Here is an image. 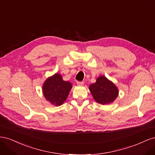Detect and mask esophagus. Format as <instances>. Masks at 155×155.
<instances>
[{
  "label": "esophagus",
  "instance_id": "34e87169",
  "mask_svg": "<svg viewBox=\"0 0 155 155\" xmlns=\"http://www.w3.org/2000/svg\"><path fill=\"white\" fill-rule=\"evenodd\" d=\"M77 84L78 85H84V82L83 81H77Z\"/></svg>",
  "mask_w": 155,
  "mask_h": 155
}]
</instances>
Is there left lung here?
I'll use <instances>...</instances> for the list:
<instances>
[{
	"mask_svg": "<svg viewBox=\"0 0 155 155\" xmlns=\"http://www.w3.org/2000/svg\"><path fill=\"white\" fill-rule=\"evenodd\" d=\"M89 89L94 99L102 105L113 102L118 95V88L105 76L98 78L96 83L90 85Z\"/></svg>",
	"mask_w": 155,
	"mask_h": 155,
	"instance_id": "left-lung-1",
	"label": "left lung"
}]
</instances>
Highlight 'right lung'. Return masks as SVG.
<instances>
[{"label": "right lung", "instance_id": "right-lung-1", "mask_svg": "<svg viewBox=\"0 0 155 155\" xmlns=\"http://www.w3.org/2000/svg\"><path fill=\"white\" fill-rule=\"evenodd\" d=\"M71 88V83L63 81L61 75L55 74L46 79L43 86V91L46 100L51 104L59 106L67 100Z\"/></svg>", "mask_w": 155, "mask_h": 155}]
</instances>
